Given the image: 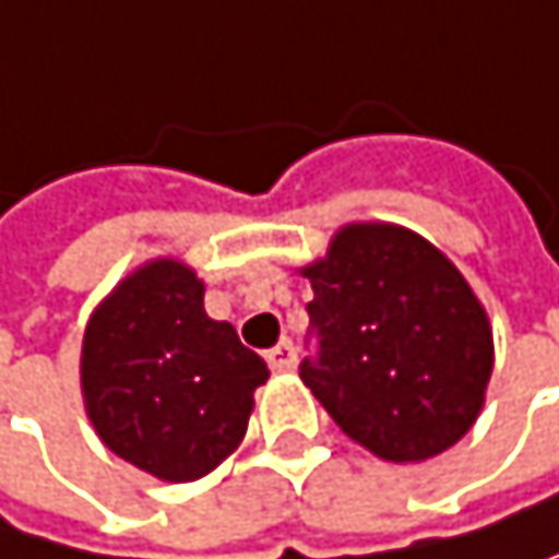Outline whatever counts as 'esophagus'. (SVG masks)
<instances>
[{
  "mask_svg": "<svg viewBox=\"0 0 559 559\" xmlns=\"http://www.w3.org/2000/svg\"><path fill=\"white\" fill-rule=\"evenodd\" d=\"M267 365H271V371H277V374H285V371H295L298 368V350H295V344L285 337V341H277L267 354Z\"/></svg>",
  "mask_w": 559,
  "mask_h": 559,
  "instance_id": "obj_1",
  "label": "esophagus"
}]
</instances>
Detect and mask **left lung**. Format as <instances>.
<instances>
[{"instance_id": "obj_1", "label": "left lung", "mask_w": 559, "mask_h": 559, "mask_svg": "<svg viewBox=\"0 0 559 559\" xmlns=\"http://www.w3.org/2000/svg\"><path fill=\"white\" fill-rule=\"evenodd\" d=\"M301 274L318 334L301 381L334 424L394 464L454 448L493 371L490 318L457 264L411 228L354 222Z\"/></svg>"}]
</instances>
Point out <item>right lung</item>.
Wrapping results in <instances>:
<instances>
[{
    "label": "right lung",
    "mask_w": 559,
    "mask_h": 559,
    "mask_svg": "<svg viewBox=\"0 0 559 559\" xmlns=\"http://www.w3.org/2000/svg\"><path fill=\"white\" fill-rule=\"evenodd\" d=\"M82 401L102 444L132 467L188 484L238 451L267 365L205 314V282L178 258L126 274L82 337Z\"/></svg>",
    "instance_id": "1"
}]
</instances>
